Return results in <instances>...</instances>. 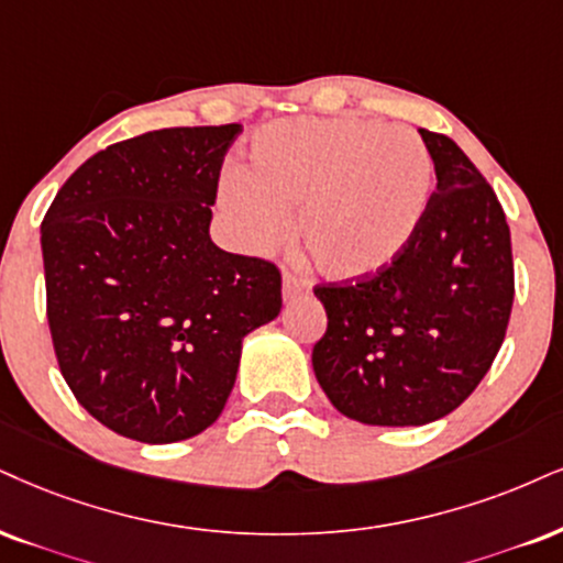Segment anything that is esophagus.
Segmentation results:
<instances>
[{
	"mask_svg": "<svg viewBox=\"0 0 563 563\" xmlns=\"http://www.w3.org/2000/svg\"><path fill=\"white\" fill-rule=\"evenodd\" d=\"M310 292V282L302 279V276L292 274V271H287L282 279V295L284 300H295V297L300 295H308Z\"/></svg>",
	"mask_w": 563,
	"mask_h": 563,
	"instance_id": "1",
	"label": "esophagus"
}]
</instances>
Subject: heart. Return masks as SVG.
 I'll use <instances>...</instances> for the list:
<instances>
[{
  "label": "heart",
  "mask_w": 563,
  "mask_h": 563,
  "mask_svg": "<svg viewBox=\"0 0 563 563\" xmlns=\"http://www.w3.org/2000/svg\"><path fill=\"white\" fill-rule=\"evenodd\" d=\"M433 162L412 128L363 117H297L263 124L250 166H229L221 206L250 250L297 234L323 274L365 279L405 253L430 200Z\"/></svg>",
  "instance_id": "1"
}]
</instances>
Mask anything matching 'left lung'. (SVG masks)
I'll return each instance as SVG.
<instances>
[{"instance_id":"left-lung-1","label":"left lung","mask_w":563,"mask_h":563,"mask_svg":"<svg viewBox=\"0 0 563 563\" xmlns=\"http://www.w3.org/2000/svg\"><path fill=\"white\" fill-rule=\"evenodd\" d=\"M435 192L405 253L360 282L318 284L325 334L313 371L325 397L365 426H426L475 391L501 350L511 234L494 187L451 137L420 130Z\"/></svg>"}]
</instances>
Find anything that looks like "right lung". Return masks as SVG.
Wrapping results in <instances>:
<instances>
[{
	"mask_svg": "<svg viewBox=\"0 0 563 563\" xmlns=\"http://www.w3.org/2000/svg\"><path fill=\"white\" fill-rule=\"evenodd\" d=\"M240 133L166 128L109 145L73 172L41 224L59 371L124 439L175 443L213 426L242 339L282 310L279 268L208 234Z\"/></svg>",
	"mask_w": 563,
	"mask_h": 563,
	"instance_id": "right-lung-1",
	"label": "right lung"
}]
</instances>
